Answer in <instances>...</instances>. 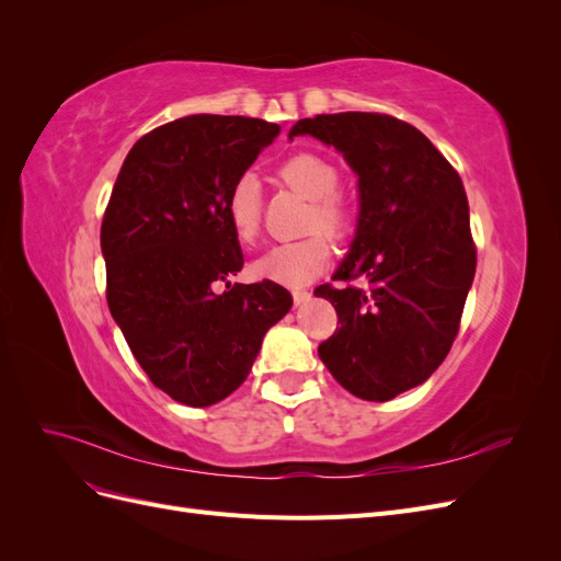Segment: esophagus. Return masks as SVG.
I'll list each match as a JSON object with an SVG mask.
<instances>
[{"label":"esophagus","instance_id":"obj_1","mask_svg":"<svg viewBox=\"0 0 561 561\" xmlns=\"http://www.w3.org/2000/svg\"><path fill=\"white\" fill-rule=\"evenodd\" d=\"M293 299L297 307H301V304H307L311 299V293L309 290H293Z\"/></svg>","mask_w":561,"mask_h":561}]
</instances>
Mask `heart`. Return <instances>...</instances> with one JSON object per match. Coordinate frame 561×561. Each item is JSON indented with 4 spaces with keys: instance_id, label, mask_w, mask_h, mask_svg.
Here are the masks:
<instances>
[{
    "instance_id": "obj_1",
    "label": "heart",
    "mask_w": 561,
    "mask_h": 561,
    "mask_svg": "<svg viewBox=\"0 0 561 561\" xmlns=\"http://www.w3.org/2000/svg\"><path fill=\"white\" fill-rule=\"evenodd\" d=\"M278 180L287 190L309 198L304 231L311 236L266 250L252 264V274L280 285L301 287L318 278L332 260L328 239L317 231L322 230L336 241L346 239L353 229V213L348 203L336 194L339 184H342L336 165L318 154L304 151V154L283 161L278 168ZM227 219L241 243H252L257 239L262 227V190L252 175H243L231 184L227 194Z\"/></svg>"
}]
</instances>
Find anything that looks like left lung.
Listing matches in <instances>:
<instances>
[{"instance_id":"obj_1","label":"left lung","mask_w":561,"mask_h":561,"mask_svg":"<svg viewBox=\"0 0 561 561\" xmlns=\"http://www.w3.org/2000/svg\"><path fill=\"white\" fill-rule=\"evenodd\" d=\"M295 135L342 151L360 190L358 231L332 280L367 287H316L339 318L318 355L348 393L386 402L443 365L461 325L478 264L463 182L426 135L388 114H318Z\"/></svg>"}]
</instances>
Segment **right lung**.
I'll use <instances>...</instances> for the list:
<instances>
[{
	"label": "right lung",
	"mask_w": 561,
	"mask_h": 561,
	"mask_svg": "<svg viewBox=\"0 0 561 561\" xmlns=\"http://www.w3.org/2000/svg\"><path fill=\"white\" fill-rule=\"evenodd\" d=\"M278 133L262 118L184 116L142 135L114 182L100 227L110 311L149 381L182 404L231 396L293 307L274 280H227L243 268L227 194Z\"/></svg>",
	"instance_id": "1"
}]
</instances>
